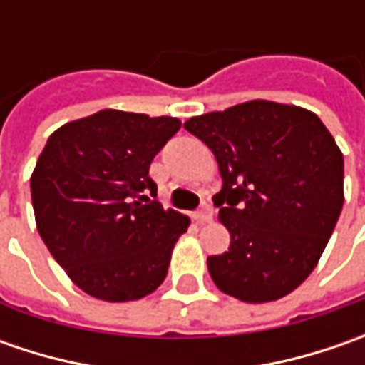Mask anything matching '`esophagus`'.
Wrapping results in <instances>:
<instances>
[{
	"label": "esophagus",
	"mask_w": 365,
	"mask_h": 365,
	"mask_svg": "<svg viewBox=\"0 0 365 365\" xmlns=\"http://www.w3.org/2000/svg\"><path fill=\"white\" fill-rule=\"evenodd\" d=\"M195 219H197V223H209V221H213V207L211 205H203L195 213Z\"/></svg>",
	"instance_id": "1"
}]
</instances>
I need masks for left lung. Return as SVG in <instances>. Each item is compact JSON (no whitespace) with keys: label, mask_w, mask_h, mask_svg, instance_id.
<instances>
[{"label":"left lung","mask_w":365,"mask_h":365,"mask_svg":"<svg viewBox=\"0 0 365 365\" xmlns=\"http://www.w3.org/2000/svg\"><path fill=\"white\" fill-rule=\"evenodd\" d=\"M211 148L230 250L209 256L213 282L244 302L287 297L315 270L344 207V154L315 113L247 101L190 118Z\"/></svg>","instance_id":"1"}]
</instances>
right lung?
<instances>
[{"label":"right lung","instance_id":"obj_1","mask_svg":"<svg viewBox=\"0 0 365 365\" xmlns=\"http://www.w3.org/2000/svg\"><path fill=\"white\" fill-rule=\"evenodd\" d=\"M176 118L103 109L52 133L30 178L36 225L81 290L138 301L166 278L189 217L164 211L148 170Z\"/></svg>","mask_w":365,"mask_h":365}]
</instances>
